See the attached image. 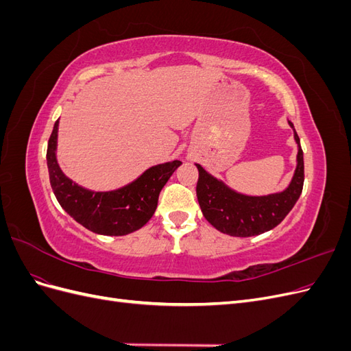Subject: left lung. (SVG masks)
<instances>
[{
    "mask_svg": "<svg viewBox=\"0 0 351 351\" xmlns=\"http://www.w3.org/2000/svg\"><path fill=\"white\" fill-rule=\"evenodd\" d=\"M290 123V121H289ZM293 127V124L290 123ZM299 145L297 168L290 186L281 193L268 196H246L228 189L224 183L208 174L196 164L199 180L196 195L204 217L218 231L232 237H252L277 227L293 209L300 197L304 182V162L300 139L294 132Z\"/></svg>",
    "mask_w": 351,
    "mask_h": 351,
    "instance_id": "obj_1",
    "label": "left lung"
}]
</instances>
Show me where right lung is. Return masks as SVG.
Here are the masks:
<instances>
[{
	"label": "right lung",
	"mask_w": 351,
	"mask_h": 351,
	"mask_svg": "<svg viewBox=\"0 0 351 351\" xmlns=\"http://www.w3.org/2000/svg\"><path fill=\"white\" fill-rule=\"evenodd\" d=\"M58 121L49 136L47 164L49 183L58 204L79 224L97 234L124 236L142 228L154 215L162 187L182 165L180 161L155 165L129 186L114 192H90L73 183L56 158Z\"/></svg>",
	"instance_id": "1"
}]
</instances>
